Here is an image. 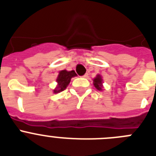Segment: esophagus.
<instances>
[{
  "mask_svg": "<svg viewBox=\"0 0 156 156\" xmlns=\"http://www.w3.org/2000/svg\"><path fill=\"white\" fill-rule=\"evenodd\" d=\"M88 73H86V74H85V75H84L82 77H83V78H87V77H88Z\"/></svg>",
  "mask_w": 156,
  "mask_h": 156,
  "instance_id": "esophagus-1",
  "label": "esophagus"
}]
</instances>
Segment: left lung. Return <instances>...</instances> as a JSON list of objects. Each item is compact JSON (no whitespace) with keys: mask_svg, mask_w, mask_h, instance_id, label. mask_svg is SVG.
Listing matches in <instances>:
<instances>
[{"mask_svg":"<svg viewBox=\"0 0 156 156\" xmlns=\"http://www.w3.org/2000/svg\"><path fill=\"white\" fill-rule=\"evenodd\" d=\"M93 84L95 85V87L97 88L98 90L101 91L102 90V77L100 76L99 75H98L97 76L95 77V78L93 79Z\"/></svg>","mask_w":156,"mask_h":156,"instance_id":"1","label":"left lung"}]
</instances>
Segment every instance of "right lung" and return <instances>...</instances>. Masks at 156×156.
<instances>
[{"mask_svg": "<svg viewBox=\"0 0 156 156\" xmlns=\"http://www.w3.org/2000/svg\"><path fill=\"white\" fill-rule=\"evenodd\" d=\"M76 75L75 71H68L66 70H63V71H60L57 78V86L54 90V93H58V92L64 91L69 85L71 78L76 76Z\"/></svg>", "mask_w": 156, "mask_h": 156, "instance_id": "1", "label": "right lung"}]
</instances>
